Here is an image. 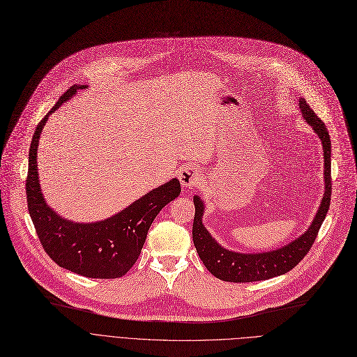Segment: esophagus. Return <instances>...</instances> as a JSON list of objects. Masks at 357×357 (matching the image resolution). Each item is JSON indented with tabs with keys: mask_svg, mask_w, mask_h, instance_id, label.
I'll use <instances>...</instances> for the list:
<instances>
[{
	"mask_svg": "<svg viewBox=\"0 0 357 357\" xmlns=\"http://www.w3.org/2000/svg\"><path fill=\"white\" fill-rule=\"evenodd\" d=\"M202 177H203L202 172L196 166H193V164H185V166H183L178 172V180L183 188H190L199 184Z\"/></svg>",
	"mask_w": 357,
	"mask_h": 357,
	"instance_id": "obj_1",
	"label": "esophagus"
}]
</instances>
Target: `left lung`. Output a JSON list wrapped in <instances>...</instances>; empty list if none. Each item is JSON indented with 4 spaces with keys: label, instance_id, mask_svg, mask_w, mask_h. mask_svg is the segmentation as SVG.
<instances>
[{
    "label": "left lung",
    "instance_id": "1",
    "mask_svg": "<svg viewBox=\"0 0 357 357\" xmlns=\"http://www.w3.org/2000/svg\"><path fill=\"white\" fill-rule=\"evenodd\" d=\"M298 105L305 120L313 127L314 132L320 137L324 154V195L320 207L316 213L314 220L312 222L306 233H303L291 243L283 245L282 249L250 255L230 252L222 248L203 226L204 204L199 196H195L193 200L196 214L193 223V243L203 264L217 279L231 283H249L276 278L294 268L300 263V260H303V257L312 249L316 236L321 227V223L324 222L328 207H331L332 143L324 123L316 116V113L309 107L306 100L300 98Z\"/></svg>",
    "mask_w": 357,
    "mask_h": 357
}]
</instances>
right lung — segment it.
I'll list each match as a JSON object with an SVG mask.
<instances>
[{"label": "right lung", "mask_w": 357, "mask_h": 357, "mask_svg": "<svg viewBox=\"0 0 357 357\" xmlns=\"http://www.w3.org/2000/svg\"><path fill=\"white\" fill-rule=\"evenodd\" d=\"M70 87L38 123L29 157L25 180L29 213L45 253L60 267L90 279H117L139 259L149 229L160 210L180 196V181L170 180L143 196L119 214L97 223H74L60 217L44 200L38 183L37 149L48 116L70 100L77 90Z\"/></svg>", "instance_id": "1"}]
</instances>
